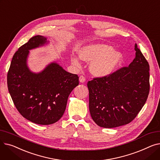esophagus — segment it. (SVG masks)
Returning a JSON list of instances; mask_svg holds the SVG:
<instances>
[{"label": "esophagus", "mask_w": 160, "mask_h": 160, "mask_svg": "<svg viewBox=\"0 0 160 160\" xmlns=\"http://www.w3.org/2000/svg\"><path fill=\"white\" fill-rule=\"evenodd\" d=\"M79 80H80V82L81 83L84 82L86 81V78H85L84 76H83V75L80 76V77H79Z\"/></svg>", "instance_id": "esophagus-1"}]
</instances>
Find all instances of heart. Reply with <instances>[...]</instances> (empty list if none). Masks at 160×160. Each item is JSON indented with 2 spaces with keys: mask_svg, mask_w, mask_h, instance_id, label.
<instances>
[{
  "mask_svg": "<svg viewBox=\"0 0 160 160\" xmlns=\"http://www.w3.org/2000/svg\"><path fill=\"white\" fill-rule=\"evenodd\" d=\"M82 60L91 62L89 70L97 77H104L112 73L118 66L122 59V54L119 50H114L111 45L98 43L82 47L79 51ZM71 62L77 67H80L79 58L72 55Z\"/></svg>",
  "mask_w": 160,
  "mask_h": 160,
  "instance_id": "heart-1",
  "label": "heart"
}]
</instances>
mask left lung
I'll use <instances>...</instances> for the list:
<instances>
[{"mask_svg": "<svg viewBox=\"0 0 160 160\" xmlns=\"http://www.w3.org/2000/svg\"><path fill=\"white\" fill-rule=\"evenodd\" d=\"M134 49L136 57L128 67L88 82L89 112L100 127L111 128L130 123L147 101L149 64L137 44Z\"/></svg>", "mask_w": 160, "mask_h": 160, "instance_id": "8db88e82", "label": "left lung"}]
</instances>
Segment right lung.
I'll use <instances>...</instances> for the list:
<instances>
[{
	"instance_id": "right-lung-1",
	"label": "right lung",
	"mask_w": 160,
	"mask_h": 160,
	"mask_svg": "<svg viewBox=\"0 0 160 160\" xmlns=\"http://www.w3.org/2000/svg\"><path fill=\"white\" fill-rule=\"evenodd\" d=\"M47 42L46 38L38 35L19 47L7 75L8 91L17 110L25 119L41 125L60 119L71 92L79 84L77 74L67 72L56 62L39 73L29 69L27 63L29 50Z\"/></svg>"
}]
</instances>
